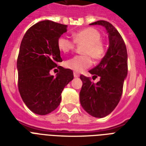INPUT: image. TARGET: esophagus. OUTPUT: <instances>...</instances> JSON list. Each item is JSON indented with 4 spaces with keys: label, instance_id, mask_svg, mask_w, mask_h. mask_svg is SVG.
<instances>
[{
    "label": "esophagus",
    "instance_id": "1",
    "mask_svg": "<svg viewBox=\"0 0 146 146\" xmlns=\"http://www.w3.org/2000/svg\"><path fill=\"white\" fill-rule=\"evenodd\" d=\"M73 76H74V77H78V76H80V73H77V72H74L73 73Z\"/></svg>",
    "mask_w": 146,
    "mask_h": 146
}]
</instances>
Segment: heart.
<instances>
[{"instance_id":"1","label":"heart","mask_w":146,"mask_h":146,"mask_svg":"<svg viewBox=\"0 0 146 146\" xmlns=\"http://www.w3.org/2000/svg\"><path fill=\"white\" fill-rule=\"evenodd\" d=\"M73 40L65 36L58 39V48L63 53H69L73 51L76 44H85L83 47L82 55H75L65 62V66L68 69L80 72L92 66V58L95 60H100L106 52V47L101 39V33L97 29L88 27L73 34Z\"/></svg>"}]
</instances>
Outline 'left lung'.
<instances>
[{"mask_svg":"<svg viewBox=\"0 0 146 146\" xmlns=\"http://www.w3.org/2000/svg\"><path fill=\"white\" fill-rule=\"evenodd\" d=\"M91 25H101L106 29L110 47L100 63L89 71L95 77H100L98 82L94 84L90 77L80 76L83 82L80 101L88 114L102 118L113 112L121 98L127 75V52L122 36L112 24L100 20Z\"/></svg>","mask_w":146,"mask_h":146,"instance_id":"8db88e82","label":"left lung"}]
</instances>
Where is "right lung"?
I'll return each mask as SVG.
<instances>
[{"label": "right lung", "instance_id": "1", "mask_svg": "<svg viewBox=\"0 0 146 146\" xmlns=\"http://www.w3.org/2000/svg\"><path fill=\"white\" fill-rule=\"evenodd\" d=\"M66 25L44 20L34 24L22 40L17 58L18 88L24 103L38 115L56 110L61 93L73 79V71L58 66L62 62L57 41ZM58 73L54 77L51 70Z\"/></svg>", "mask_w": 146, "mask_h": 146}]
</instances>
